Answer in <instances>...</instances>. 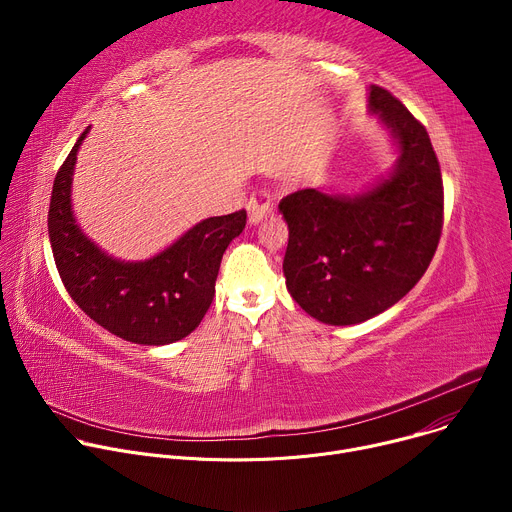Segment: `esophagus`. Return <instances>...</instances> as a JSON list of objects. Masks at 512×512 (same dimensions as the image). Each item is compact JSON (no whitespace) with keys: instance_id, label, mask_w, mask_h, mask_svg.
Returning a JSON list of instances; mask_svg holds the SVG:
<instances>
[{"instance_id":"1","label":"esophagus","mask_w":512,"mask_h":512,"mask_svg":"<svg viewBox=\"0 0 512 512\" xmlns=\"http://www.w3.org/2000/svg\"><path fill=\"white\" fill-rule=\"evenodd\" d=\"M247 212H249V221L259 223L267 214L273 212V196L269 190L259 188L255 190L249 200H247Z\"/></svg>"}]
</instances>
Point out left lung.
<instances>
[{
    "label": "left lung",
    "instance_id": "left-lung-1",
    "mask_svg": "<svg viewBox=\"0 0 512 512\" xmlns=\"http://www.w3.org/2000/svg\"><path fill=\"white\" fill-rule=\"evenodd\" d=\"M369 107L399 145L393 174L352 198L304 188L279 202L289 229L285 285L332 326L360 324L407 296L444 227L442 170L425 127L383 87H371Z\"/></svg>",
    "mask_w": 512,
    "mask_h": 512
}]
</instances>
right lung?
I'll list each match as a JSON object with an SVG mask.
<instances>
[{
	"instance_id": "right-lung-1",
	"label": "right lung",
	"mask_w": 512,
	"mask_h": 512,
	"mask_svg": "<svg viewBox=\"0 0 512 512\" xmlns=\"http://www.w3.org/2000/svg\"><path fill=\"white\" fill-rule=\"evenodd\" d=\"M89 129L56 172L50 196L48 237L60 279L75 304L111 334L145 346L182 340L210 308L223 253L243 233L247 212L210 216L148 261L105 255L70 208L72 170Z\"/></svg>"
}]
</instances>
